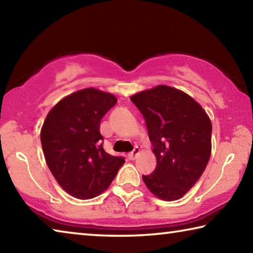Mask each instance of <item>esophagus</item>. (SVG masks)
Here are the masks:
<instances>
[{
	"mask_svg": "<svg viewBox=\"0 0 253 253\" xmlns=\"http://www.w3.org/2000/svg\"><path fill=\"white\" fill-rule=\"evenodd\" d=\"M140 154V149L138 147H135L133 149V151H131L129 155H127V158H129L130 160H134L136 158V156H138Z\"/></svg>",
	"mask_w": 253,
	"mask_h": 253,
	"instance_id": "esophagus-1",
	"label": "esophagus"
}]
</instances>
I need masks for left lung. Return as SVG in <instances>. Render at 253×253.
Segmentation results:
<instances>
[{"label": "left lung", "instance_id": "8db88e82", "mask_svg": "<svg viewBox=\"0 0 253 253\" xmlns=\"http://www.w3.org/2000/svg\"><path fill=\"white\" fill-rule=\"evenodd\" d=\"M146 121L157 166L142 176L149 190L164 201L183 197L210 160L212 124L202 106L184 92L166 85L131 97Z\"/></svg>", "mask_w": 253, "mask_h": 253}]
</instances>
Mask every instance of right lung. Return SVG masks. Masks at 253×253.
<instances>
[{"label": "right lung", "instance_id": "1", "mask_svg": "<svg viewBox=\"0 0 253 253\" xmlns=\"http://www.w3.org/2000/svg\"><path fill=\"white\" fill-rule=\"evenodd\" d=\"M118 99L112 94L85 88L52 107L41 129V146L49 169L64 190L89 200L109 187L124 164L123 157L103 149L101 120Z\"/></svg>", "mask_w": 253, "mask_h": 253}]
</instances>
